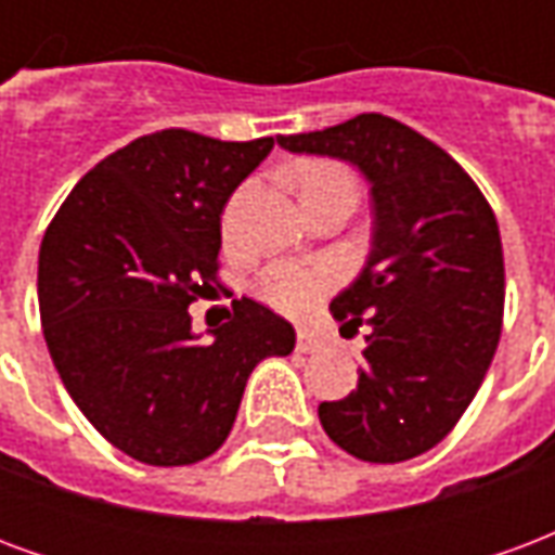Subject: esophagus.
I'll use <instances>...</instances> for the list:
<instances>
[{
  "mask_svg": "<svg viewBox=\"0 0 555 555\" xmlns=\"http://www.w3.org/2000/svg\"><path fill=\"white\" fill-rule=\"evenodd\" d=\"M318 345H321V341H318V336H314L312 330H306V326L297 330V350H300V353H312Z\"/></svg>",
  "mask_w": 555,
  "mask_h": 555,
  "instance_id": "34e87169",
  "label": "esophagus"
}]
</instances>
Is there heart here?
<instances>
[{"mask_svg": "<svg viewBox=\"0 0 555 555\" xmlns=\"http://www.w3.org/2000/svg\"><path fill=\"white\" fill-rule=\"evenodd\" d=\"M294 183L302 198L350 190L357 193V181L350 169L333 159H306L294 169ZM336 288V273L324 264H306V261H276L258 279V297L270 302L273 309L285 314H306Z\"/></svg>", "mask_w": 555, "mask_h": 555, "instance_id": "obj_1", "label": "heart"}]
</instances>
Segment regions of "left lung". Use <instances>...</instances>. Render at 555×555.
Here are the masks:
<instances>
[{
	"label": "left lung",
	"mask_w": 555,
	"mask_h": 555,
	"mask_svg": "<svg viewBox=\"0 0 555 555\" xmlns=\"http://www.w3.org/2000/svg\"><path fill=\"white\" fill-rule=\"evenodd\" d=\"M279 145L348 159L372 183V253L330 302L341 336L365 330V362L357 389L318 416L360 461H410L457 425L500 345L496 217L461 163L389 115L362 113Z\"/></svg>",
	"instance_id": "8db88e82"
}]
</instances>
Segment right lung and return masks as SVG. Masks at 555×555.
Here are the masks:
<instances>
[{
    "label": "right lung",
    "instance_id": "add662e5",
    "mask_svg": "<svg viewBox=\"0 0 555 555\" xmlns=\"http://www.w3.org/2000/svg\"><path fill=\"white\" fill-rule=\"evenodd\" d=\"M270 147L273 137H139L70 190L43 234L38 306L55 372L91 425L142 464L217 452L255 365L294 350V326L249 297L210 341L186 312L217 282L222 207Z\"/></svg>",
    "mask_w": 555,
    "mask_h": 555
}]
</instances>
